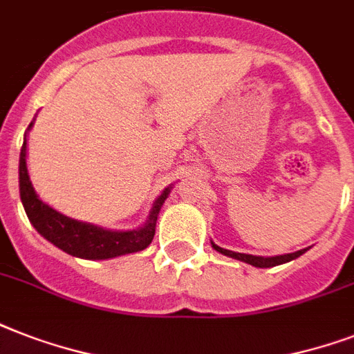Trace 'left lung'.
Segmentation results:
<instances>
[{"label":"left lung","mask_w":354,"mask_h":354,"mask_svg":"<svg viewBox=\"0 0 354 354\" xmlns=\"http://www.w3.org/2000/svg\"><path fill=\"white\" fill-rule=\"evenodd\" d=\"M211 244H213V242H211ZM213 248H215L216 252L227 255V257L239 259V261H244V263L252 264V266H257V268H272V266H277V264L288 263L292 259L299 257V255H303V253L307 252V250H299V252L286 253V255H275V257H257V255H248V253L230 252V250H224V248L216 246V244H213Z\"/></svg>","instance_id":"8db88e82"}]
</instances>
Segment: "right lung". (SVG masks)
Listing matches in <instances>:
<instances>
[{
  "label": "right lung",
  "instance_id": "add662e5",
  "mask_svg": "<svg viewBox=\"0 0 354 354\" xmlns=\"http://www.w3.org/2000/svg\"><path fill=\"white\" fill-rule=\"evenodd\" d=\"M30 127H32V122L29 124V128ZM25 158H27V136H25L21 152H19V196H21V204H24L30 224L36 227V232L41 236H46L55 246L80 259H110L141 252L152 242L158 213L171 193L169 187L161 193L160 198L156 200L149 221L141 230L112 232V230H104V227L93 226V224L73 221L44 204L32 189Z\"/></svg>",
  "mask_w": 354,
  "mask_h": 354
}]
</instances>
